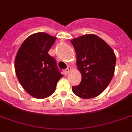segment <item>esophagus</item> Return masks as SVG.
<instances>
[{
	"label": "esophagus",
	"mask_w": 132,
	"mask_h": 132,
	"mask_svg": "<svg viewBox=\"0 0 132 132\" xmlns=\"http://www.w3.org/2000/svg\"><path fill=\"white\" fill-rule=\"evenodd\" d=\"M71 71V68L70 67V66H68V67L65 69V71H65V73H69V72H70Z\"/></svg>",
	"instance_id": "34e87169"
}]
</instances>
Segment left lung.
<instances>
[{
	"label": "left lung",
	"mask_w": 132,
	"mask_h": 132,
	"mask_svg": "<svg viewBox=\"0 0 132 132\" xmlns=\"http://www.w3.org/2000/svg\"><path fill=\"white\" fill-rule=\"evenodd\" d=\"M76 53V65L82 76L80 84L72 87L82 98L96 97L106 89L115 73L116 56L113 50L94 34L72 39Z\"/></svg>",
	"instance_id": "1"
}]
</instances>
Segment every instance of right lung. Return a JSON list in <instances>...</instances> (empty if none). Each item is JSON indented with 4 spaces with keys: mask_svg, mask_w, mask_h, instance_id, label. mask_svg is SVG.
<instances>
[{
    "mask_svg": "<svg viewBox=\"0 0 132 132\" xmlns=\"http://www.w3.org/2000/svg\"><path fill=\"white\" fill-rule=\"evenodd\" d=\"M56 38L39 32L29 36L21 44L14 60L18 80L27 93L36 98L51 96L63 77L55 59L48 54Z\"/></svg>",
    "mask_w": 132,
    "mask_h": 132,
    "instance_id": "add662e5",
    "label": "right lung"
}]
</instances>
